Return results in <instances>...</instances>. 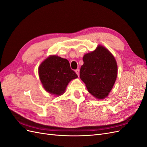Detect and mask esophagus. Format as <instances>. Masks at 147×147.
<instances>
[{
  "label": "esophagus",
  "instance_id": "34e87169",
  "mask_svg": "<svg viewBox=\"0 0 147 147\" xmlns=\"http://www.w3.org/2000/svg\"><path fill=\"white\" fill-rule=\"evenodd\" d=\"M75 72H76V74H77V75L79 77V75H80V70H79V69H77L76 70H75Z\"/></svg>",
  "mask_w": 147,
  "mask_h": 147
}]
</instances>
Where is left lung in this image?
Instances as JSON below:
<instances>
[{"label": "left lung", "instance_id": "obj_1", "mask_svg": "<svg viewBox=\"0 0 147 147\" xmlns=\"http://www.w3.org/2000/svg\"><path fill=\"white\" fill-rule=\"evenodd\" d=\"M83 60L80 77L93 96L97 99H105L117 77L118 67L114 56L106 48L99 45L94 51L84 55Z\"/></svg>", "mask_w": 147, "mask_h": 147}]
</instances>
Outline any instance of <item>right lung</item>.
Masks as SVG:
<instances>
[{"label":"right lung","instance_id":"add662e5","mask_svg":"<svg viewBox=\"0 0 147 147\" xmlns=\"http://www.w3.org/2000/svg\"><path fill=\"white\" fill-rule=\"evenodd\" d=\"M38 75L46 91L56 96L63 94L68 83L78 77L70 69L68 60L56 55L50 56L42 62Z\"/></svg>","mask_w":147,"mask_h":147}]
</instances>
